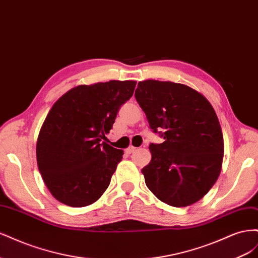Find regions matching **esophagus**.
Returning <instances> with one entry per match:
<instances>
[{
	"label": "esophagus",
	"mask_w": 258,
	"mask_h": 258,
	"mask_svg": "<svg viewBox=\"0 0 258 258\" xmlns=\"http://www.w3.org/2000/svg\"><path fill=\"white\" fill-rule=\"evenodd\" d=\"M135 151H137V147H135V146H129L127 150H126V153H128V154H131V153H134Z\"/></svg>",
	"instance_id": "esophagus-1"
}]
</instances>
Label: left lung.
Returning a JSON list of instances; mask_svg holds the SVG:
<instances>
[{
    "label": "left lung",
    "instance_id": "8db88e82",
    "mask_svg": "<svg viewBox=\"0 0 258 258\" xmlns=\"http://www.w3.org/2000/svg\"><path fill=\"white\" fill-rule=\"evenodd\" d=\"M135 97L150 128L165 140L150 145L146 186L169 206L195 204L221 173L224 140L214 108L198 91L172 82H140Z\"/></svg>",
    "mask_w": 258,
    "mask_h": 258
}]
</instances>
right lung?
Wrapping results in <instances>:
<instances>
[{
  "mask_svg": "<svg viewBox=\"0 0 258 258\" xmlns=\"http://www.w3.org/2000/svg\"><path fill=\"white\" fill-rule=\"evenodd\" d=\"M136 84L110 81L77 86L46 116L37 138V166L52 196L63 205L89 206L110 185L123 151L104 142L105 136Z\"/></svg>",
  "mask_w": 258,
  "mask_h": 258,
  "instance_id": "right-lung-1",
  "label": "right lung"
}]
</instances>
